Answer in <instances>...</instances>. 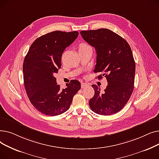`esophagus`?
<instances>
[{
    "label": "esophagus",
    "mask_w": 159,
    "mask_h": 159,
    "mask_svg": "<svg viewBox=\"0 0 159 159\" xmlns=\"http://www.w3.org/2000/svg\"><path fill=\"white\" fill-rule=\"evenodd\" d=\"M88 86V84H86V83L85 82H82L81 83V88H86Z\"/></svg>",
    "instance_id": "obj_1"
}]
</instances>
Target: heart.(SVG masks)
Instances as JSON below:
<instances>
[{
    "mask_svg": "<svg viewBox=\"0 0 159 159\" xmlns=\"http://www.w3.org/2000/svg\"><path fill=\"white\" fill-rule=\"evenodd\" d=\"M86 46H88V45L86 44H82L80 45V48H84V47H86Z\"/></svg>",
    "mask_w": 159,
    "mask_h": 159,
    "instance_id": "obj_1",
    "label": "heart"
}]
</instances>
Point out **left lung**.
I'll return each mask as SVG.
<instances>
[{
    "label": "left lung",
    "mask_w": 159,
    "mask_h": 159,
    "mask_svg": "<svg viewBox=\"0 0 159 159\" xmlns=\"http://www.w3.org/2000/svg\"><path fill=\"white\" fill-rule=\"evenodd\" d=\"M80 35L95 48L97 64L94 72L105 76L107 86L103 92L93 84L94 96L89 100L91 110L98 115H110L127 104L134 88L135 62L127 41L106 28L81 31ZM102 74L98 79H102Z\"/></svg>",
    "instance_id": "8db88e82"
}]
</instances>
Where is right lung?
<instances>
[{"mask_svg":"<svg viewBox=\"0 0 159 159\" xmlns=\"http://www.w3.org/2000/svg\"><path fill=\"white\" fill-rule=\"evenodd\" d=\"M79 35L78 31H54L37 38L31 45L23 63L24 83L32 105L46 115L56 116L68 110L80 89L71 80L65 89L57 84L54 74L61 67L62 55Z\"/></svg>","mask_w":159,"mask_h":159,"instance_id":"right-lung-1","label":"right lung"}]
</instances>
